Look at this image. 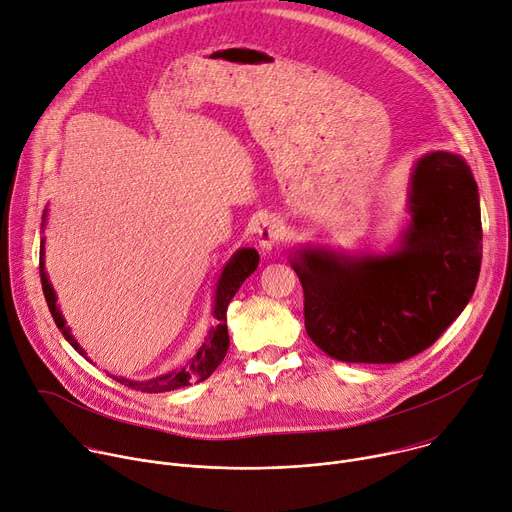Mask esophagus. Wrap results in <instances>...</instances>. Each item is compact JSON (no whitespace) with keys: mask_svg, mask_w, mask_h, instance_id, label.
<instances>
[{"mask_svg":"<svg viewBox=\"0 0 512 512\" xmlns=\"http://www.w3.org/2000/svg\"><path fill=\"white\" fill-rule=\"evenodd\" d=\"M282 238V225L278 219H264L258 227V246L264 254H268L278 240Z\"/></svg>","mask_w":512,"mask_h":512,"instance_id":"esophagus-1","label":"esophagus"}]
</instances>
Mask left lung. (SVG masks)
Segmentation results:
<instances>
[{"label": "left lung", "instance_id": "left-lung-1", "mask_svg": "<svg viewBox=\"0 0 512 512\" xmlns=\"http://www.w3.org/2000/svg\"><path fill=\"white\" fill-rule=\"evenodd\" d=\"M407 209V227L384 254L301 246L291 256L305 293L307 335L333 360H409L427 350L474 295L482 221L466 160L445 150L421 156Z\"/></svg>", "mask_w": 512, "mask_h": 512}]
</instances>
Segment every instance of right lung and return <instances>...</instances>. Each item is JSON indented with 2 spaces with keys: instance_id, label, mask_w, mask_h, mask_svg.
I'll list each match as a JSON object with an SVG mask.
<instances>
[{
  "instance_id": "1",
  "label": "right lung",
  "mask_w": 512,
  "mask_h": 512,
  "mask_svg": "<svg viewBox=\"0 0 512 512\" xmlns=\"http://www.w3.org/2000/svg\"><path fill=\"white\" fill-rule=\"evenodd\" d=\"M42 219L46 223V209H44ZM258 262H260V256L254 248H240L230 260H227V264L223 266V270L219 274V280L215 285V295H213L211 315H213V319H217V325H213L207 331L197 354L193 358H189V362L183 368H175V370H170V372L160 374V376L150 378V380H128V378H118V376H111V378H116L118 382L130 386L134 390H140V392H168V390H175V388H181V386H191L195 382H201V380L209 378L215 372V368L221 364V360L225 358L227 348H230V335H227V317H225L227 305H230V301L234 299V295L242 287V282L258 268ZM40 280H42L44 299L48 303V309L52 313V319H54L56 327L61 329V333L65 335L67 342L81 356H85V350L77 344V339L73 337L71 329L67 327V321L61 313L59 305H56V293L50 285L46 268H44V238L40 240Z\"/></svg>"
}]
</instances>
